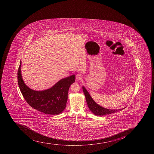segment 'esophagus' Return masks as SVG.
Instances as JSON below:
<instances>
[{"instance_id":"esophagus-1","label":"esophagus","mask_w":154,"mask_h":154,"mask_svg":"<svg viewBox=\"0 0 154 154\" xmlns=\"http://www.w3.org/2000/svg\"><path fill=\"white\" fill-rule=\"evenodd\" d=\"M82 79V77L81 76V74H77L76 76V80L77 81H80Z\"/></svg>"}]
</instances>
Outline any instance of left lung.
<instances>
[{
    "label": "left lung",
    "mask_w": 154,
    "mask_h": 154,
    "mask_svg": "<svg viewBox=\"0 0 154 154\" xmlns=\"http://www.w3.org/2000/svg\"><path fill=\"white\" fill-rule=\"evenodd\" d=\"M83 91L85 96L86 100L87 102V105L88 106L90 111L93 113V114L97 116H102L107 114H111L112 113L116 112L117 111H120L123 110L125 108L119 109H107L101 106L95 102L94 100L91 97L86 89L83 86L82 87Z\"/></svg>",
    "instance_id": "obj_1"
}]
</instances>
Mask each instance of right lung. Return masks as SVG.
<instances>
[{
    "instance_id": "right-lung-1",
    "label": "right lung",
    "mask_w": 154,
    "mask_h": 154,
    "mask_svg": "<svg viewBox=\"0 0 154 154\" xmlns=\"http://www.w3.org/2000/svg\"><path fill=\"white\" fill-rule=\"evenodd\" d=\"M21 62L17 71L18 86L26 102L32 108L45 114L58 115L65 108L70 85L74 82L75 75L63 78L53 87L43 91L29 88L23 81L21 74Z\"/></svg>"
}]
</instances>
